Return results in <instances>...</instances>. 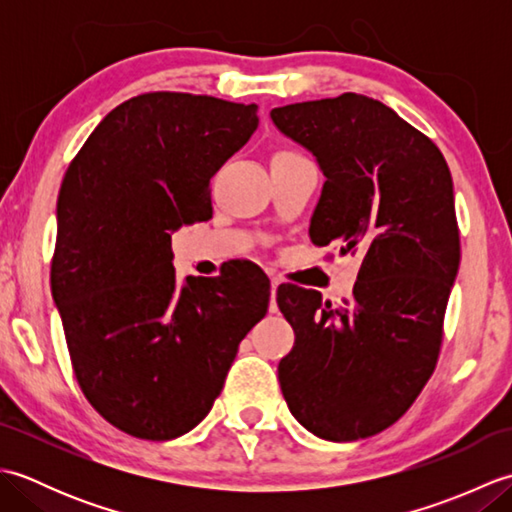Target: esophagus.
<instances>
[{"label": "esophagus", "mask_w": 512, "mask_h": 512, "mask_svg": "<svg viewBox=\"0 0 512 512\" xmlns=\"http://www.w3.org/2000/svg\"><path fill=\"white\" fill-rule=\"evenodd\" d=\"M279 284H281V279H279V277H273V279H270V288H273V295H275V290L279 288ZM273 308H277V306H273Z\"/></svg>", "instance_id": "34e87169"}]
</instances>
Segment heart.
Instances as JSON below:
<instances>
[{
	"label": "heart",
	"mask_w": 512,
	"mask_h": 512,
	"mask_svg": "<svg viewBox=\"0 0 512 512\" xmlns=\"http://www.w3.org/2000/svg\"><path fill=\"white\" fill-rule=\"evenodd\" d=\"M286 151H292V149H277L275 154H286ZM275 154H273V156H275Z\"/></svg>",
	"instance_id": "1"
}]
</instances>
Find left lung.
Wrapping results in <instances>:
<instances>
[{
    "mask_svg": "<svg viewBox=\"0 0 512 512\" xmlns=\"http://www.w3.org/2000/svg\"><path fill=\"white\" fill-rule=\"evenodd\" d=\"M270 118L323 169L312 244L363 257L339 308L317 290L279 286L295 330L281 391L314 436L369 438L413 405L438 365L460 266L451 171L429 136L363 94L275 107Z\"/></svg>",
    "mask_w": 512,
    "mask_h": 512,
    "instance_id": "left-lung-1",
    "label": "left lung"
}]
</instances>
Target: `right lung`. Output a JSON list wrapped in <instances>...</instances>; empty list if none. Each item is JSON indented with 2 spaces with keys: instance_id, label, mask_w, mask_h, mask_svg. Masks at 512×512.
Masks as SVG:
<instances>
[{
  "instance_id": "obj_1",
  "label": "right lung",
  "mask_w": 512,
  "mask_h": 512,
  "mask_svg": "<svg viewBox=\"0 0 512 512\" xmlns=\"http://www.w3.org/2000/svg\"><path fill=\"white\" fill-rule=\"evenodd\" d=\"M257 123L255 103L145 92L114 107L65 171L52 297L83 396L127 436L191 431L268 312L253 264L182 288L171 264V233L211 217V178Z\"/></svg>"
}]
</instances>
